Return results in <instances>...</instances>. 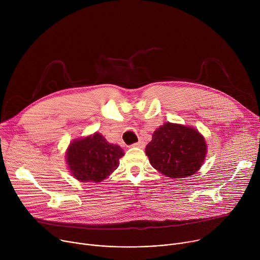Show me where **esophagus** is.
I'll return each mask as SVG.
<instances>
[{"label": "esophagus", "mask_w": 260, "mask_h": 260, "mask_svg": "<svg viewBox=\"0 0 260 260\" xmlns=\"http://www.w3.org/2000/svg\"><path fill=\"white\" fill-rule=\"evenodd\" d=\"M133 146H134V147H139V148H144V147H145V142H144L143 140H140L139 142L133 144Z\"/></svg>", "instance_id": "esophagus-1"}]
</instances>
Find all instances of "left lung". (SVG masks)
Instances as JSON below:
<instances>
[{
  "instance_id": "8db88e82",
  "label": "left lung",
  "mask_w": 260,
  "mask_h": 260,
  "mask_svg": "<svg viewBox=\"0 0 260 260\" xmlns=\"http://www.w3.org/2000/svg\"><path fill=\"white\" fill-rule=\"evenodd\" d=\"M151 166L170 178L193 175L202 167L207 145L194 128L166 122L157 128L146 146Z\"/></svg>"
}]
</instances>
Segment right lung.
Returning a JSON list of instances; mask_svg holds the SVG:
<instances>
[{"mask_svg":"<svg viewBox=\"0 0 260 260\" xmlns=\"http://www.w3.org/2000/svg\"><path fill=\"white\" fill-rule=\"evenodd\" d=\"M123 149L110 144L99 133L70 144L67 162L73 176L81 182H101L119 166Z\"/></svg>","mask_w":260,"mask_h":260,"instance_id":"add662e5","label":"right lung"}]
</instances>
